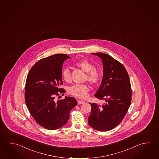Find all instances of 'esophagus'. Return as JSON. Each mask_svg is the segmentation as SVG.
<instances>
[{
    "mask_svg": "<svg viewBox=\"0 0 159 159\" xmlns=\"http://www.w3.org/2000/svg\"><path fill=\"white\" fill-rule=\"evenodd\" d=\"M78 104H83L84 103V102L83 100H78Z\"/></svg>",
    "mask_w": 159,
    "mask_h": 159,
    "instance_id": "34e87169",
    "label": "esophagus"
}]
</instances>
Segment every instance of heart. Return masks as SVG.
Instances as JSON below:
<instances>
[{
    "label": "heart",
    "mask_w": 159,
    "mask_h": 159,
    "mask_svg": "<svg viewBox=\"0 0 159 159\" xmlns=\"http://www.w3.org/2000/svg\"><path fill=\"white\" fill-rule=\"evenodd\" d=\"M75 65L77 67L86 73L85 79L92 84H97L100 80V73L99 70L94 69V66L87 60H83L76 62ZM62 77L66 82L71 80V73L69 68H65L62 72ZM89 87L86 84L74 85L69 89L70 94L75 97L84 99L88 96Z\"/></svg>",
    "instance_id": "obj_1"
}]
</instances>
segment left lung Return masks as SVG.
I'll return each mask as SVG.
<instances>
[{
  "label": "left lung",
  "instance_id": "left-lung-1",
  "mask_svg": "<svg viewBox=\"0 0 159 159\" xmlns=\"http://www.w3.org/2000/svg\"><path fill=\"white\" fill-rule=\"evenodd\" d=\"M103 62V79L95 97L106 100L103 106L90 104L88 123L99 131H108L122 120L131 105V84L127 70L121 63L106 53H93Z\"/></svg>",
  "mask_w": 159,
  "mask_h": 159
}]
</instances>
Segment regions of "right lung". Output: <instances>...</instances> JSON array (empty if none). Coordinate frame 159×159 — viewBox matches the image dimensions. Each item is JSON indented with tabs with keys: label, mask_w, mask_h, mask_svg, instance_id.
<instances>
[{
	"label": "right lung",
	"mask_w": 159,
	"mask_h": 159,
	"mask_svg": "<svg viewBox=\"0 0 159 159\" xmlns=\"http://www.w3.org/2000/svg\"><path fill=\"white\" fill-rule=\"evenodd\" d=\"M70 57L56 54L41 59L34 65L28 73L25 86V102L28 111L36 122L43 127L54 130L67 122L71 110L77 104L74 98L55 100L62 81V66Z\"/></svg>",
	"instance_id": "right-lung-1"
}]
</instances>
